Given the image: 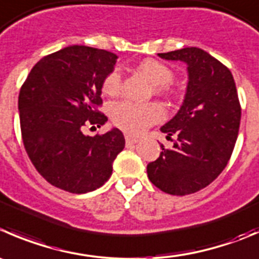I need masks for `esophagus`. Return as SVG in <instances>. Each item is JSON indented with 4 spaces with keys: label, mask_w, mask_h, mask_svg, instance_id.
I'll list each match as a JSON object with an SVG mask.
<instances>
[{
    "label": "esophagus",
    "mask_w": 259,
    "mask_h": 259,
    "mask_svg": "<svg viewBox=\"0 0 259 259\" xmlns=\"http://www.w3.org/2000/svg\"><path fill=\"white\" fill-rule=\"evenodd\" d=\"M125 142H126V145H133L135 144V143L139 142V139H138V138L132 137V135H125Z\"/></svg>",
    "instance_id": "34e87169"
}]
</instances>
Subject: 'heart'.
<instances>
[{
	"mask_svg": "<svg viewBox=\"0 0 259 259\" xmlns=\"http://www.w3.org/2000/svg\"><path fill=\"white\" fill-rule=\"evenodd\" d=\"M138 69L148 77L154 84V92L160 96H169L173 94L172 79L175 77L172 69L157 59L142 60ZM122 86V74L117 68L112 69L102 82V91L109 96H115ZM110 116L112 122L120 129L133 134H140L153 124H157L164 117V110L157 102L139 104L132 100H121L111 104Z\"/></svg>",
	"mask_w": 259,
	"mask_h": 259,
	"instance_id": "1",
	"label": "heart"
}]
</instances>
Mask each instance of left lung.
Segmentation results:
<instances>
[{
	"label": "left lung",
	"mask_w": 259,
	"mask_h": 259,
	"mask_svg": "<svg viewBox=\"0 0 259 259\" xmlns=\"http://www.w3.org/2000/svg\"><path fill=\"white\" fill-rule=\"evenodd\" d=\"M158 55L187 63L188 84L180 111L160 127L177 139L170 149L160 145L162 152L147 165V173L160 191L185 196L209 186L227 167L242 109L232 72L207 52L191 47Z\"/></svg>",
	"instance_id": "1"
}]
</instances>
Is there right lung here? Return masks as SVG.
Instances as JSON below:
<instances>
[{
  "instance_id": "1",
  "label": "right lung",
  "mask_w": 259,
  "mask_h": 259,
  "mask_svg": "<svg viewBox=\"0 0 259 259\" xmlns=\"http://www.w3.org/2000/svg\"><path fill=\"white\" fill-rule=\"evenodd\" d=\"M116 54L71 45L41 58L19 95L22 142L37 172L55 187L86 193L101 187L124 149L119 129L89 137L83 127L107 121L101 89Z\"/></svg>"
}]
</instances>
